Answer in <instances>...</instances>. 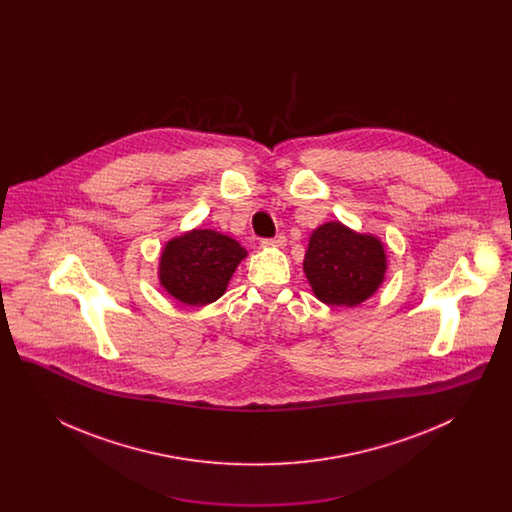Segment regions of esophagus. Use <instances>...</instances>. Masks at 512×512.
<instances>
[{
    "instance_id": "esophagus-1",
    "label": "esophagus",
    "mask_w": 512,
    "mask_h": 512,
    "mask_svg": "<svg viewBox=\"0 0 512 512\" xmlns=\"http://www.w3.org/2000/svg\"><path fill=\"white\" fill-rule=\"evenodd\" d=\"M265 244L284 247V245H286V236H284V234H278V236H274V238H268V240H265Z\"/></svg>"
}]
</instances>
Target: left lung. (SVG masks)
I'll return each instance as SVG.
<instances>
[{
    "instance_id": "obj_1",
    "label": "left lung",
    "mask_w": 512,
    "mask_h": 512,
    "mask_svg": "<svg viewBox=\"0 0 512 512\" xmlns=\"http://www.w3.org/2000/svg\"><path fill=\"white\" fill-rule=\"evenodd\" d=\"M303 270L318 299L326 305H359L384 280V245L355 234L340 222L317 228L309 240Z\"/></svg>"
}]
</instances>
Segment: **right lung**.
Instances as JSON below:
<instances>
[{"mask_svg": "<svg viewBox=\"0 0 512 512\" xmlns=\"http://www.w3.org/2000/svg\"><path fill=\"white\" fill-rule=\"evenodd\" d=\"M245 249L215 230H194L172 240L161 257L159 278L172 297L186 305H207L226 290Z\"/></svg>", "mask_w": 512, "mask_h": 512, "instance_id": "right-lung-1", "label": "right lung"}]
</instances>
